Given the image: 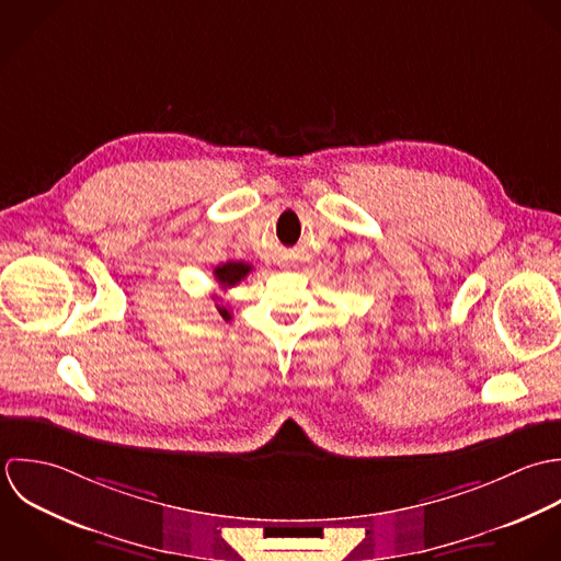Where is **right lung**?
<instances>
[{
    "label": "right lung",
    "instance_id": "obj_1",
    "mask_svg": "<svg viewBox=\"0 0 561 561\" xmlns=\"http://www.w3.org/2000/svg\"><path fill=\"white\" fill-rule=\"evenodd\" d=\"M249 273H251V264H247V262H225V264L215 268V279L219 282L221 288L227 290V288L236 286L238 282H242ZM217 310H219V314L224 317L225 321H231V314L225 306H217Z\"/></svg>",
    "mask_w": 561,
    "mask_h": 561
}]
</instances>
